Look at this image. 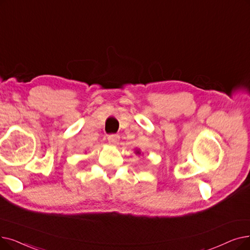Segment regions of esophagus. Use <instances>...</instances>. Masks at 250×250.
<instances>
[{"label":"esophagus","mask_w":250,"mask_h":250,"mask_svg":"<svg viewBox=\"0 0 250 250\" xmlns=\"http://www.w3.org/2000/svg\"><path fill=\"white\" fill-rule=\"evenodd\" d=\"M108 142H109L110 144L112 145H116L118 144V141H119V136L118 135H115V134H112V135H109L108 136Z\"/></svg>","instance_id":"1"}]
</instances>
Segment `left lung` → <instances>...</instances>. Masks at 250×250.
Listing matches in <instances>:
<instances>
[{
	"label": "left lung",
	"mask_w": 250,
	"mask_h": 250,
	"mask_svg": "<svg viewBox=\"0 0 250 250\" xmlns=\"http://www.w3.org/2000/svg\"><path fill=\"white\" fill-rule=\"evenodd\" d=\"M135 153H136V154H141V152H140V149H139V150L137 149V150L135 151Z\"/></svg>",
	"instance_id": "8db88e82"
}]
</instances>
